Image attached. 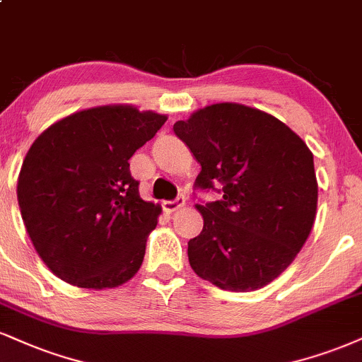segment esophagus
I'll return each mask as SVG.
<instances>
[{
  "label": "esophagus",
  "instance_id": "34e87169",
  "mask_svg": "<svg viewBox=\"0 0 362 362\" xmlns=\"http://www.w3.org/2000/svg\"><path fill=\"white\" fill-rule=\"evenodd\" d=\"M184 204H185L184 195H182V197H177L175 200H167V202H163V211L167 212V214H172V212H175L180 207H184Z\"/></svg>",
  "mask_w": 362,
  "mask_h": 362
}]
</instances>
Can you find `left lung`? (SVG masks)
<instances>
[{
	"mask_svg": "<svg viewBox=\"0 0 362 362\" xmlns=\"http://www.w3.org/2000/svg\"><path fill=\"white\" fill-rule=\"evenodd\" d=\"M173 132L202 167L195 189L223 194L195 206L204 228L189 241L190 267L223 290L263 288L290 267L315 221L312 151L275 116L236 103L195 111Z\"/></svg>",
	"mask_w": 362,
	"mask_h": 362,
	"instance_id": "1",
	"label": "left lung"
}]
</instances>
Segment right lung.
<instances>
[{"label":"right lung","mask_w":362,"mask_h":362,"mask_svg":"<svg viewBox=\"0 0 362 362\" xmlns=\"http://www.w3.org/2000/svg\"><path fill=\"white\" fill-rule=\"evenodd\" d=\"M167 116L128 104L57 121L21 165L18 204L35 250L52 273L81 288L132 280L162 207L139 197L128 160Z\"/></svg>","instance_id":"right-lung-1"}]
</instances>
